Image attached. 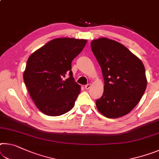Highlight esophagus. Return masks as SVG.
I'll use <instances>...</instances> for the list:
<instances>
[{
    "mask_svg": "<svg viewBox=\"0 0 159 159\" xmlns=\"http://www.w3.org/2000/svg\"><path fill=\"white\" fill-rule=\"evenodd\" d=\"M90 87H91V84H87L86 85H85V89H86V90H89V89H90Z\"/></svg>",
    "mask_w": 159,
    "mask_h": 159,
    "instance_id": "esophagus-1",
    "label": "esophagus"
}]
</instances>
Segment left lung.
Listing matches in <instances>:
<instances>
[{
	"label": "left lung",
	"mask_w": 159,
	"mask_h": 159,
	"mask_svg": "<svg viewBox=\"0 0 159 159\" xmlns=\"http://www.w3.org/2000/svg\"><path fill=\"white\" fill-rule=\"evenodd\" d=\"M90 46L105 83L102 96L95 102L98 111L112 119L127 115L147 89L142 61L124 45L106 37L93 40Z\"/></svg>",
	"instance_id": "obj_1"
}]
</instances>
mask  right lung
<instances>
[{"label":"right lung","mask_w":159,"mask_h":159,"mask_svg":"<svg viewBox=\"0 0 159 159\" xmlns=\"http://www.w3.org/2000/svg\"><path fill=\"white\" fill-rule=\"evenodd\" d=\"M87 40L70 37L47 42L29 57L23 74L25 85L35 105L48 116L70 111L80 92L71 71V61ZM70 77L64 80L66 74Z\"/></svg>","instance_id":"add662e5"}]
</instances>
